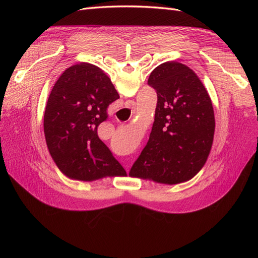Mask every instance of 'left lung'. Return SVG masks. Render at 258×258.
Returning a JSON list of instances; mask_svg holds the SVG:
<instances>
[{
    "instance_id": "1",
    "label": "left lung",
    "mask_w": 258,
    "mask_h": 258,
    "mask_svg": "<svg viewBox=\"0 0 258 258\" xmlns=\"http://www.w3.org/2000/svg\"><path fill=\"white\" fill-rule=\"evenodd\" d=\"M147 84L157 93L155 121L129 175L169 185L188 181L205 166L213 143L208 91L192 70L176 61L154 69Z\"/></svg>"
}]
</instances>
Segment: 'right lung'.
Instances as JSON below:
<instances>
[{
    "mask_svg": "<svg viewBox=\"0 0 258 258\" xmlns=\"http://www.w3.org/2000/svg\"><path fill=\"white\" fill-rule=\"evenodd\" d=\"M119 99L110 77L90 63L67 69L54 84L44 114V134L53 161L70 178L93 181L126 175L98 137L107 107Z\"/></svg>",
    "mask_w": 258,
    "mask_h": 258,
    "instance_id": "right-lung-1",
    "label": "right lung"
}]
</instances>
